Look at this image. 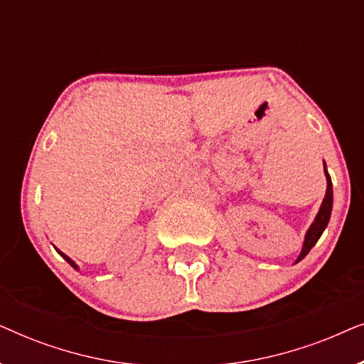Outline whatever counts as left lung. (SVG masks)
<instances>
[{
    "label": "left lung",
    "mask_w": 364,
    "mask_h": 364,
    "mask_svg": "<svg viewBox=\"0 0 364 364\" xmlns=\"http://www.w3.org/2000/svg\"><path fill=\"white\" fill-rule=\"evenodd\" d=\"M325 177H326V193H325V198H323L321 207H320V210H318V213H316L315 220H313L310 228H308L306 233H305V240H303V248H301L300 255H298L295 263L303 260V258L308 255V252H310L311 248L315 247V243L318 242V238L321 237V233L325 232L328 222H330L331 208H333V183H331L330 173H328V171H326V164H325Z\"/></svg>",
    "instance_id": "1"
}]
</instances>
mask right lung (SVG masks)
Returning <instances> with one entry per match:
<instances>
[{
	"mask_svg": "<svg viewBox=\"0 0 364 364\" xmlns=\"http://www.w3.org/2000/svg\"><path fill=\"white\" fill-rule=\"evenodd\" d=\"M56 250H58V248H56ZM58 253H59V255H61V257H63V258H64V260H66V262H68V263H69V265H71V267H73V268H76V270H79V267H77V265H76V263H74V262H73V260H71V258H69V257H68V255H64V253H63V252H61V250H58Z\"/></svg>",
	"mask_w": 364,
	"mask_h": 364,
	"instance_id": "1",
	"label": "right lung"
}]
</instances>
